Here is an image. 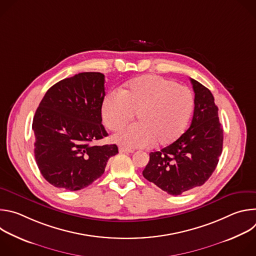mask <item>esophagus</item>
I'll return each instance as SVG.
<instances>
[{
    "instance_id": "obj_1",
    "label": "esophagus",
    "mask_w": 256,
    "mask_h": 256,
    "mask_svg": "<svg viewBox=\"0 0 256 256\" xmlns=\"http://www.w3.org/2000/svg\"><path fill=\"white\" fill-rule=\"evenodd\" d=\"M118 150H120V153H126V152H128V153H134V150H132V149H128V148H124V147H120Z\"/></svg>"
}]
</instances>
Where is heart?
<instances>
[{"mask_svg": "<svg viewBox=\"0 0 256 256\" xmlns=\"http://www.w3.org/2000/svg\"><path fill=\"white\" fill-rule=\"evenodd\" d=\"M192 91L174 81L146 75L128 82L120 92L107 93L101 104L104 124L116 130L136 114V124L114 134L112 140L128 148L166 146L186 130L194 112Z\"/></svg>", "mask_w": 256, "mask_h": 256, "instance_id": "b5f03b06", "label": "heart"}]
</instances>
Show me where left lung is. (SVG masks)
Wrapping results in <instances>:
<instances>
[{"label": "left lung", "instance_id": "1", "mask_svg": "<svg viewBox=\"0 0 256 256\" xmlns=\"http://www.w3.org/2000/svg\"><path fill=\"white\" fill-rule=\"evenodd\" d=\"M194 112L190 128L174 142L150 153L144 177L172 196L202 186L214 171L223 150V128L210 91L190 79Z\"/></svg>", "mask_w": 256, "mask_h": 256}]
</instances>
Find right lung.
Listing matches in <instances>:
<instances>
[{
  "label": "right lung",
  "instance_id": "1",
  "mask_svg": "<svg viewBox=\"0 0 256 256\" xmlns=\"http://www.w3.org/2000/svg\"><path fill=\"white\" fill-rule=\"evenodd\" d=\"M104 75L80 72L50 87L36 109L34 156L46 180L75 192L87 188L118 153L116 144L95 146L108 136L102 126Z\"/></svg>",
  "mask_w": 256,
  "mask_h": 256
}]
</instances>
